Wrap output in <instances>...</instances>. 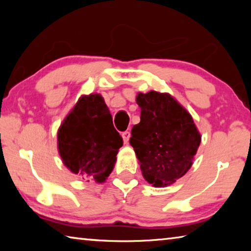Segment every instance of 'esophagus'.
<instances>
[{"label":"esophagus","instance_id":"obj_1","mask_svg":"<svg viewBox=\"0 0 251 251\" xmlns=\"http://www.w3.org/2000/svg\"><path fill=\"white\" fill-rule=\"evenodd\" d=\"M122 137H123V141H124V143L127 144V143H128V141H129L130 133H129L128 130H126V131H124V133L122 134Z\"/></svg>","mask_w":251,"mask_h":251}]
</instances>
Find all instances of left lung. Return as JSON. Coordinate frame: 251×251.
I'll return each mask as SVG.
<instances>
[{
  "instance_id": "obj_1",
  "label": "left lung",
  "mask_w": 251,
  "mask_h": 251,
  "mask_svg": "<svg viewBox=\"0 0 251 251\" xmlns=\"http://www.w3.org/2000/svg\"><path fill=\"white\" fill-rule=\"evenodd\" d=\"M141 122L131 128L129 144L145 179L166 187L192 167L201 142L190 114L168 93H138Z\"/></svg>"
}]
</instances>
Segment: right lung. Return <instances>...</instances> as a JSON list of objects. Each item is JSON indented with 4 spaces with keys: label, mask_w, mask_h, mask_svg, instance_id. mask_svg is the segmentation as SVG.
<instances>
[{
    "label": "right lung",
    "mask_w": 251,
    "mask_h": 251,
    "mask_svg": "<svg viewBox=\"0 0 251 251\" xmlns=\"http://www.w3.org/2000/svg\"><path fill=\"white\" fill-rule=\"evenodd\" d=\"M123 138L100 94L80 97L57 131V148L65 166L87 181L104 182L112 173Z\"/></svg>",
    "instance_id": "obj_1"
}]
</instances>
